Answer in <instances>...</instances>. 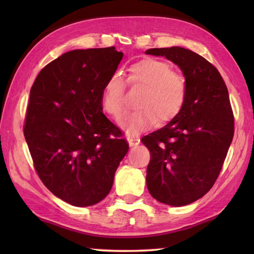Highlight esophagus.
<instances>
[{
  "mask_svg": "<svg viewBox=\"0 0 254 254\" xmlns=\"http://www.w3.org/2000/svg\"><path fill=\"white\" fill-rule=\"evenodd\" d=\"M127 141H128V144H130V147H135L140 143V139H137L136 136H127Z\"/></svg>",
  "mask_w": 254,
  "mask_h": 254,
  "instance_id": "1",
  "label": "esophagus"
}]
</instances>
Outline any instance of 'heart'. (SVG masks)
Masks as SVG:
<instances>
[{
  "instance_id": "obj_1",
  "label": "heart",
  "mask_w": 254,
  "mask_h": 254,
  "mask_svg": "<svg viewBox=\"0 0 254 254\" xmlns=\"http://www.w3.org/2000/svg\"><path fill=\"white\" fill-rule=\"evenodd\" d=\"M127 81L131 87L142 88L136 101L139 107L121 122L128 134L148 130L157 120L159 124L170 122L186 102V79L166 60L147 58L134 64L128 68ZM126 81L119 74L112 75L103 87V110L115 121H120L126 111Z\"/></svg>"
}]
</instances>
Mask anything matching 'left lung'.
Returning a JSON list of instances; mask_svg holds the SVG:
<instances>
[{
    "label": "left lung",
    "mask_w": 254,
    "mask_h": 254,
    "mask_svg": "<svg viewBox=\"0 0 254 254\" xmlns=\"http://www.w3.org/2000/svg\"><path fill=\"white\" fill-rule=\"evenodd\" d=\"M178 65L187 83L183 110L159 130L142 137L150 151L147 187L170 206L199 199L220 175L234 135L229 92L216 67L182 47L145 51Z\"/></svg>",
    "instance_id": "left-lung-1"
}]
</instances>
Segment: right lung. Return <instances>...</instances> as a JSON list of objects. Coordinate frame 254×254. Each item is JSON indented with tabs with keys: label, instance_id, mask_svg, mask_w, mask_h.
<instances>
[{
	"label": "right lung",
	"instance_id": "obj_1",
	"mask_svg": "<svg viewBox=\"0 0 254 254\" xmlns=\"http://www.w3.org/2000/svg\"><path fill=\"white\" fill-rule=\"evenodd\" d=\"M122 58L115 47L68 51L42 68L30 91L23 133L34 169L70 205L104 199L128 150L101 103Z\"/></svg>",
	"mask_w": 254,
	"mask_h": 254
}]
</instances>
